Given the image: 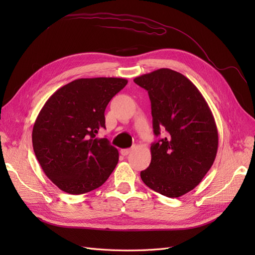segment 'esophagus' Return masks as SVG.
I'll list each match as a JSON object with an SVG mask.
<instances>
[{
  "mask_svg": "<svg viewBox=\"0 0 255 255\" xmlns=\"http://www.w3.org/2000/svg\"><path fill=\"white\" fill-rule=\"evenodd\" d=\"M132 152V149H122L121 151H120V153L122 154L123 156H127V155H128V154Z\"/></svg>",
  "mask_w": 255,
  "mask_h": 255,
  "instance_id": "obj_1",
  "label": "esophagus"
}]
</instances>
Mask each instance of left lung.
<instances>
[{
	"mask_svg": "<svg viewBox=\"0 0 255 255\" xmlns=\"http://www.w3.org/2000/svg\"><path fill=\"white\" fill-rule=\"evenodd\" d=\"M134 82L149 94L156 136L142 182L158 194L179 198L194 189L210 170L218 150V130L201 92L186 76L161 68Z\"/></svg>",
	"mask_w": 255,
	"mask_h": 255,
	"instance_id": "1",
	"label": "left lung"
}]
</instances>
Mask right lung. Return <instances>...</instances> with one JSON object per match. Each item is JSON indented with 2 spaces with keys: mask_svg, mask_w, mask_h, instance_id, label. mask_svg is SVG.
<instances>
[{
  "mask_svg": "<svg viewBox=\"0 0 255 255\" xmlns=\"http://www.w3.org/2000/svg\"><path fill=\"white\" fill-rule=\"evenodd\" d=\"M128 80L119 78L78 79L60 87L35 121L33 148L43 172L70 195L86 194L109 179L119 153L106 138L104 112Z\"/></svg>",
  "mask_w": 255,
  "mask_h": 255,
  "instance_id": "1",
  "label": "right lung"
}]
</instances>
